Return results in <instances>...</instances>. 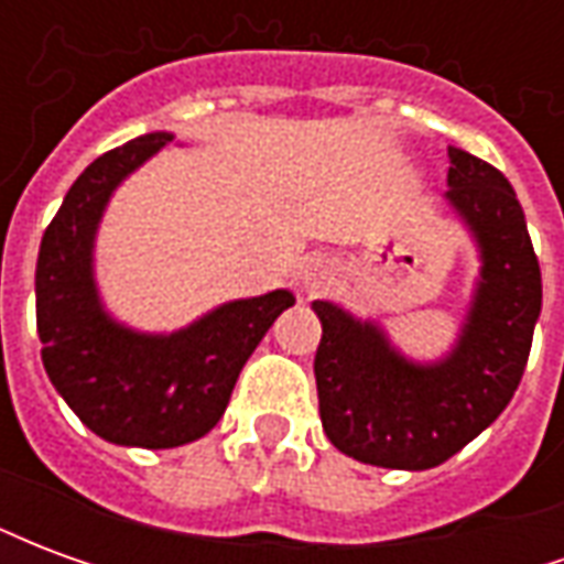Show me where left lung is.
I'll return each mask as SVG.
<instances>
[{
  "instance_id": "obj_1",
  "label": "left lung",
  "mask_w": 564,
  "mask_h": 564,
  "mask_svg": "<svg viewBox=\"0 0 564 564\" xmlns=\"http://www.w3.org/2000/svg\"><path fill=\"white\" fill-rule=\"evenodd\" d=\"M447 198L484 250V281L456 354L420 368L371 323L314 302L319 420L335 447L378 468L423 471L456 456L520 387L541 314V265L513 186L496 165L449 148Z\"/></svg>"
}]
</instances>
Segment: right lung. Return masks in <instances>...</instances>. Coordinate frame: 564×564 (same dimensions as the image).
Wrapping results in <instances>:
<instances>
[{
    "mask_svg": "<svg viewBox=\"0 0 564 564\" xmlns=\"http://www.w3.org/2000/svg\"><path fill=\"white\" fill-rule=\"evenodd\" d=\"M172 139L150 132L90 162L44 229L35 265V323L56 392L96 435L165 449L208 435L262 335L295 305L286 290L229 302L196 326L148 338L105 317L90 274L96 223L111 189Z\"/></svg>",
    "mask_w": 564,
    "mask_h": 564,
    "instance_id": "obj_1",
    "label": "right lung"
}]
</instances>
